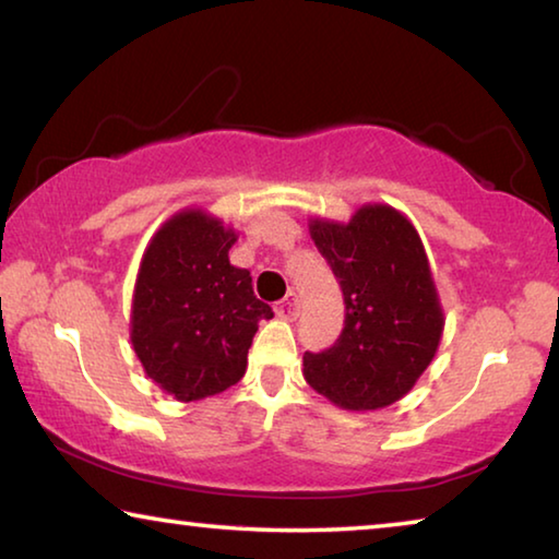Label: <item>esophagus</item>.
<instances>
[{"instance_id": "esophagus-1", "label": "esophagus", "mask_w": 559, "mask_h": 559, "mask_svg": "<svg viewBox=\"0 0 559 559\" xmlns=\"http://www.w3.org/2000/svg\"><path fill=\"white\" fill-rule=\"evenodd\" d=\"M298 308H300L298 293L296 290H288V296L283 298L281 302H276V316L278 318H286V320H296L298 318Z\"/></svg>"}]
</instances>
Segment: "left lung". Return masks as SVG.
Masks as SVG:
<instances>
[{
	"label": "left lung",
	"instance_id": "8db88e82",
	"mask_svg": "<svg viewBox=\"0 0 559 559\" xmlns=\"http://www.w3.org/2000/svg\"><path fill=\"white\" fill-rule=\"evenodd\" d=\"M310 236L343 288L345 328L335 345L302 355V374L343 409L390 406L427 370L443 333L419 234L392 206L365 204L347 224L313 219Z\"/></svg>",
	"mask_w": 559,
	"mask_h": 559
}]
</instances>
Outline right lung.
<instances>
[{"label": "right lung", "mask_w": 559, "mask_h": 559, "mask_svg": "<svg viewBox=\"0 0 559 559\" xmlns=\"http://www.w3.org/2000/svg\"><path fill=\"white\" fill-rule=\"evenodd\" d=\"M236 231L202 210L167 219L143 253L132 293L130 343L145 374L179 402L229 390L246 372L259 320L251 273L229 263Z\"/></svg>", "instance_id": "add662e5"}]
</instances>
